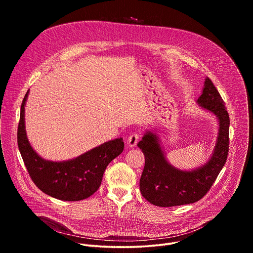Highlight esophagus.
Wrapping results in <instances>:
<instances>
[{
	"label": "esophagus",
	"mask_w": 253,
	"mask_h": 253,
	"mask_svg": "<svg viewBox=\"0 0 253 253\" xmlns=\"http://www.w3.org/2000/svg\"><path fill=\"white\" fill-rule=\"evenodd\" d=\"M139 138H140V135L137 134V133H133L131 134L128 139H127V144L129 147H134L137 145V143L139 141Z\"/></svg>",
	"instance_id": "34e87169"
}]
</instances>
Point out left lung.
<instances>
[{
  "label": "left lung",
  "instance_id": "left-lung-1",
  "mask_svg": "<svg viewBox=\"0 0 253 253\" xmlns=\"http://www.w3.org/2000/svg\"><path fill=\"white\" fill-rule=\"evenodd\" d=\"M197 103L216 115L219 122L212 156L204 165L189 171L175 168L166 160L157 134L151 131L144 134L137 144L145 156L140 191L153 205L172 207L200 200L209 191L226 162L229 150V115L219 92L209 78L205 79Z\"/></svg>",
  "mask_w": 253,
  "mask_h": 253
}]
</instances>
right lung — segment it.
<instances>
[{"mask_svg":"<svg viewBox=\"0 0 253 253\" xmlns=\"http://www.w3.org/2000/svg\"><path fill=\"white\" fill-rule=\"evenodd\" d=\"M27 91L20 113L18 146L34 183L44 193L64 201H79L90 197L101 185L106 167L124 149L122 138L105 142L100 146L67 161L54 162L40 157L32 148L25 129Z\"/></svg>","mask_w":253,"mask_h":253,"instance_id":"add662e5","label":"right lung"}]
</instances>
